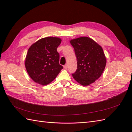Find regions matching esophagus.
I'll return each mask as SVG.
<instances>
[{
  "mask_svg": "<svg viewBox=\"0 0 132 132\" xmlns=\"http://www.w3.org/2000/svg\"><path fill=\"white\" fill-rule=\"evenodd\" d=\"M63 68H64V69H68V65L66 64H65V65L63 66Z\"/></svg>",
  "mask_w": 132,
  "mask_h": 132,
  "instance_id": "34e87169",
  "label": "esophagus"
}]
</instances>
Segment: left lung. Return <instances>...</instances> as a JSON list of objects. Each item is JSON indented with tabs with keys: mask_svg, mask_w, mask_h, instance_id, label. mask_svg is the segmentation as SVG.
I'll list each match as a JSON object with an SVG mask.
<instances>
[{
	"mask_svg": "<svg viewBox=\"0 0 132 132\" xmlns=\"http://www.w3.org/2000/svg\"><path fill=\"white\" fill-rule=\"evenodd\" d=\"M77 60V70L74 79L82 86L95 82L104 70L106 60L103 48L92 38L81 37L70 41Z\"/></svg>",
	"mask_w": 132,
	"mask_h": 132,
	"instance_id": "1",
	"label": "left lung"
}]
</instances>
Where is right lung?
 <instances>
[{
    "label": "right lung",
    "mask_w": 132,
    "mask_h": 132,
    "mask_svg": "<svg viewBox=\"0 0 132 132\" xmlns=\"http://www.w3.org/2000/svg\"><path fill=\"white\" fill-rule=\"evenodd\" d=\"M59 37L40 39L30 46L25 60L28 74L35 82L47 85L54 80L62 69L57 49L61 43Z\"/></svg>",
    "instance_id": "1"
}]
</instances>
